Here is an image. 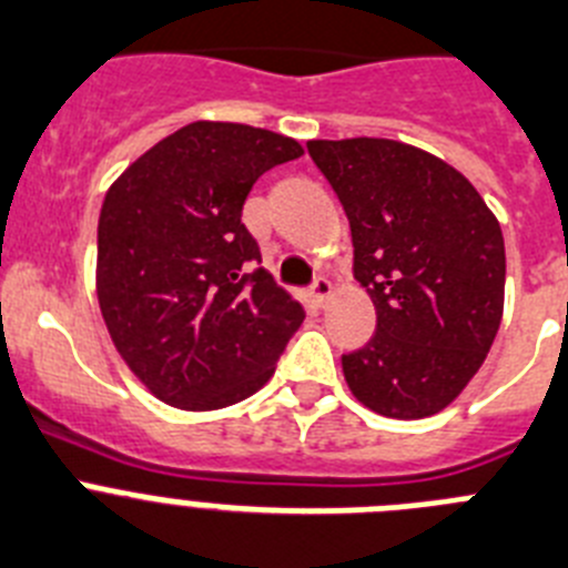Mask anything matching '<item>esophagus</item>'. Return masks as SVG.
<instances>
[{
	"label": "esophagus",
	"instance_id": "1",
	"mask_svg": "<svg viewBox=\"0 0 568 568\" xmlns=\"http://www.w3.org/2000/svg\"><path fill=\"white\" fill-rule=\"evenodd\" d=\"M331 294H334V285H331L328 280H325V277L314 280V285H311V296H314L316 308H325V305H328V300H331Z\"/></svg>",
	"mask_w": 568,
	"mask_h": 568
}]
</instances>
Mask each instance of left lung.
Wrapping results in <instances>:
<instances>
[{"label":"left lung","instance_id":"1","mask_svg":"<svg viewBox=\"0 0 568 568\" xmlns=\"http://www.w3.org/2000/svg\"><path fill=\"white\" fill-rule=\"evenodd\" d=\"M351 223L354 277L376 334L342 356L362 405L424 418L456 402L504 314L507 254L495 214L442 158L390 138L308 141Z\"/></svg>","mask_w":568,"mask_h":568}]
</instances>
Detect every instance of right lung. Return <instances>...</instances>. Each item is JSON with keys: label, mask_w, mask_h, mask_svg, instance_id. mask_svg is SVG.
<instances>
[{"label": "right lung", "mask_w": 568, "mask_h": 568, "mask_svg": "<svg viewBox=\"0 0 568 568\" xmlns=\"http://www.w3.org/2000/svg\"><path fill=\"white\" fill-rule=\"evenodd\" d=\"M303 155L294 138L195 121L158 141L106 189L95 291L101 316L146 390L181 410L257 393L305 311L260 263L240 223L254 181Z\"/></svg>", "instance_id": "1"}]
</instances>
